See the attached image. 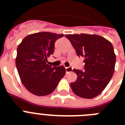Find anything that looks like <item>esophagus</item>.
Returning a JSON list of instances; mask_svg holds the SVG:
<instances>
[{
	"instance_id": "esophagus-1",
	"label": "esophagus",
	"mask_w": 125,
	"mask_h": 125,
	"mask_svg": "<svg viewBox=\"0 0 125 125\" xmlns=\"http://www.w3.org/2000/svg\"><path fill=\"white\" fill-rule=\"evenodd\" d=\"M73 69L71 67H65V70H66L67 73H71L73 71Z\"/></svg>"
}]
</instances>
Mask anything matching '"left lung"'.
Instances as JSON below:
<instances>
[{
    "label": "left lung",
    "instance_id": "1",
    "mask_svg": "<svg viewBox=\"0 0 125 125\" xmlns=\"http://www.w3.org/2000/svg\"><path fill=\"white\" fill-rule=\"evenodd\" d=\"M78 56L84 58L85 70L74 69L77 79L71 83L73 93L84 99H93L102 93L115 71L116 57L108 40L95 34H67L65 36Z\"/></svg>",
    "mask_w": 125,
    "mask_h": 125
}]
</instances>
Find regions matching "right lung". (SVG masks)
I'll list each match as a JSON object with an SVG mask.
<instances>
[{"instance_id": "obj_1", "label": "right lung", "mask_w": 125, "mask_h": 125, "mask_svg": "<svg viewBox=\"0 0 125 125\" xmlns=\"http://www.w3.org/2000/svg\"><path fill=\"white\" fill-rule=\"evenodd\" d=\"M63 34L38 32L26 36L18 45L15 63L21 81L30 93L45 96L54 91L65 74L63 65L52 67L47 58L52 54L54 43Z\"/></svg>"}]
</instances>
